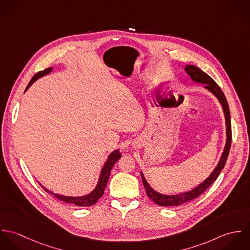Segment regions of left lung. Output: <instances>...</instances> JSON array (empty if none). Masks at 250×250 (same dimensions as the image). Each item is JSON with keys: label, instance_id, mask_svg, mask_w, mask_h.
<instances>
[{"label": "left lung", "instance_id": "left-lung-1", "mask_svg": "<svg viewBox=\"0 0 250 250\" xmlns=\"http://www.w3.org/2000/svg\"><path fill=\"white\" fill-rule=\"evenodd\" d=\"M185 71L187 72V74L190 77L191 81L195 82V83H203L204 84V88L207 89L208 91H210L214 97L218 100L219 104L221 105L223 113H224V118H225V126H226V142H225V146L223 149V152L221 154V157L216 165V167H214V170L212 171V173L205 179L201 184H199L197 187H195L194 188H192L191 190L183 192V193H178V194H172V195H168V194H164L161 192H158L157 190H155L147 182V180L144 177L143 171H141V175L143 179V186L145 188L147 196L152 199L156 204L160 205V206H164V207H171V206H179L182 205L186 202L191 201L192 199L198 197L200 194H202L213 183L218 177V175L220 174L221 170L223 169L225 164H226V160L230 151V147H231V141H232V133H231V119H230V110L228 107V103L227 100L223 94V92L221 91L220 87L215 83L214 80L207 75L205 72L202 71L201 69H199L198 67L194 66V65H186L184 67Z\"/></svg>", "mask_w": 250, "mask_h": 250}]
</instances>
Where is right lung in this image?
I'll return each instance as SVG.
<instances>
[{
	"label": "right lung",
	"instance_id": "right-lung-1",
	"mask_svg": "<svg viewBox=\"0 0 250 250\" xmlns=\"http://www.w3.org/2000/svg\"><path fill=\"white\" fill-rule=\"evenodd\" d=\"M53 71V67H49L43 71L38 72L36 73V75L33 77V79L31 80V82L29 83L28 86L26 87L25 89V92L30 88V86L36 82L37 79L45 76V75H48L50 74L51 72ZM121 158V154L119 152V149H116L114 151H112L108 157H107V161L105 162L102 169H101V172H100V176L98 179V183L96 185V187L94 188V189L89 192L88 194H85V195H83V196H65V195H62V194H59V193H55L49 189H47L46 188H44L43 186V188L53 194L56 198H58L59 200L61 201H63L67 204H74L76 206H81V207H88V206H92L94 205L98 199L100 197H102L103 193H104V190L106 188V186H107V181L109 178V174H110V171H111V168L112 167L114 166V164Z\"/></svg>",
	"mask_w": 250,
	"mask_h": 250
}]
</instances>
